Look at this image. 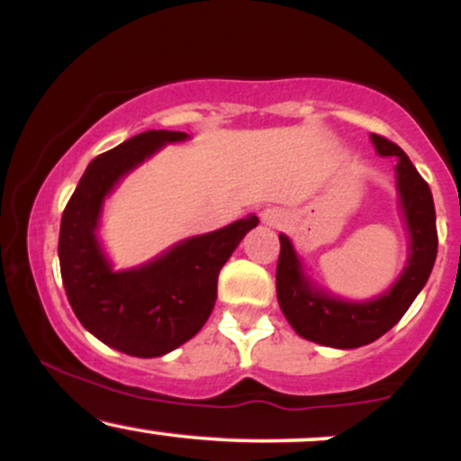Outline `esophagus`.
<instances>
[{
	"instance_id": "34e87169",
	"label": "esophagus",
	"mask_w": 461,
	"mask_h": 461,
	"mask_svg": "<svg viewBox=\"0 0 461 461\" xmlns=\"http://www.w3.org/2000/svg\"><path fill=\"white\" fill-rule=\"evenodd\" d=\"M262 221L267 225H277L279 221H282V214L277 212V210H264L262 212Z\"/></svg>"
}]
</instances>
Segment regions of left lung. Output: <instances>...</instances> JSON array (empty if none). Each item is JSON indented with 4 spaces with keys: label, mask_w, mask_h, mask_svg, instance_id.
Instances as JSON below:
<instances>
[{
    "label": "left lung",
    "mask_w": 461,
    "mask_h": 461,
    "mask_svg": "<svg viewBox=\"0 0 461 461\" xmlns=\"http://www.w3.org/2000/svg\"><path fill=\"white\" fill-rule=\"evenodd\" d=\"M379 156H396V186L410 231V260L388 293L364 303L330 297L303 275L299 256L284 234L279 236L277 301L293 330L305 340L336 348L370 345L390 331L429 279L438 256L436 208L429 184L420 177L407 153L379 134H370Z\"/></svg>",
    "instance_id": "1"
}]
</instances>
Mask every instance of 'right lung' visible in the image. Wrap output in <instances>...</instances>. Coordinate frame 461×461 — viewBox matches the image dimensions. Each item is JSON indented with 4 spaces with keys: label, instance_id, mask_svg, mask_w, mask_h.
Wrapping results in <instances>:
<instances>
[{
    "label": "right lung",
    "instance_id": "1",
    "mask_svg": "<svg viewBox=\"0 0 461 461\" xmlns=\"http://www.w3.org/2000/svg\"><path fill=\"white\" fill-rule=\"evenodd\" d=\"M184 131L149 130L88 164L60 221L62 284L73 312L104 345L136 357H160L190 340L216 301V279L238 242L260 219H247L188 238L131 271H113L97 240L105 194L121 177Z\"/></svg>",
    "mask_w": 461,
    "mask_h": 461
}]
</instances>
